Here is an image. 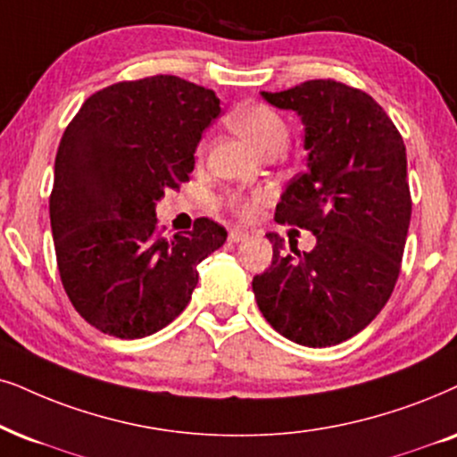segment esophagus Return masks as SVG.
Returning <instances> with one entry per match:
<instances>
[{
	"label": "esophagus",
	"instance_id": "1",
	"mask_svg": "<svg viewBox=\"0 0 457 457\" xmlns=\"http://www.w3.org/2000/svg\"><path fill=\"white\" fill-rule=\"evenodd\" d=\"M246 238H248V232L242 228H234L232 232H229V242H234V245H238V242L246 240Z\"/></svg>",
	"mask_w": 457,
	"mask_h": 457
}]
</instances>
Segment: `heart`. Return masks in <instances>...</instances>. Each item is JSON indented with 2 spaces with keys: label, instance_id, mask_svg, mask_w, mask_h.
Instances as JSON below:
<instances>
[{
  "label": "heart",
  "instance_id": "obj_1",
  "mask_svg": "<svg viewBox=\"0 0 457 457\" xmlns=\"http://www.w3.org/2000/svg\"><path fill=\"white\" fill-rule=\"evenodd\" d=\"M229 124L242 138H246L257 154L268 152L271 147L285 149L288 141V124L278 112L268 105H245L229 115ZM259 202V195L251 200H236L242 212H251Z\"/></svg>",
  "mask_w": 457,
  "mask_h": 457
}]
</instances>
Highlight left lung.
<instances>
[{
  "label": "left lung",
  "mask_w": 457,
  "mask_h": 457,
  "mask_svg": "<svg viewBox=\"0 0 457 457\" xmlns=\"http://www.w3.org/2000/svg\"><path fill=\"white\" fill-rule=\"evenodd\" d=\"M262 96L302 118L305 170L282 192L276 221L310 229L316 246L288 251L268 234L274 257L253 293L280 335L327 348L361 333L396 285L411 219L405 143L371 96L333 79Z\"/></svg>",
  "instance_id": "obj_1"
}]
</instances>
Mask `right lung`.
<instances>
[{
  "mask_svg": "<svg viewBox=\"0 0 457 457\" xmlns=\"http://www.w3.org/2000/svg\"><path fill=\"white\" fill-rule=\"evenodd\" d=\"M217 95L177 75L120 82L92 95L61 138L50 225L62 287L79 316L120 339L147 337L186 310L198 263L228 232H155V204L189 181Z\"/></svg>",
  "mask_w": 457,
  "mask_h": 457,
  "instance_id": "obj_1",
  "label": "right lung"
}]
</instances>
